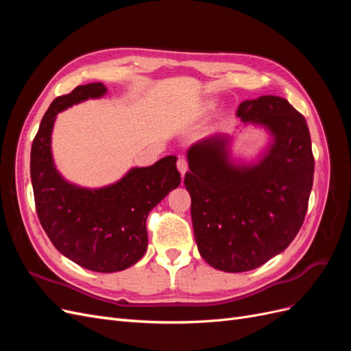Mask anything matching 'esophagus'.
I'll return each mask as SVG.
<instances>
[{
    "label": "esophagus",
    "mask_w": 351,
    "mask_h": 351,
    "mask_svg": "<svg viewBox=\"0 0 351 351\" xmlns=\"http://www.w3.org/2000/svg\"><path fill=\"white\" fill-rule=\"evenodd\" d=\"M177 168H178V171H180V174H182V177L186 174V171L189 169V165H187V161L184 158H180L178 161H177Z\"/></svg>",
    "instance_id": "esophagus-1"
}]
</instances>
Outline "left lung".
Listing matches in <instances>:
<instances>
[{"mask_svg":"<svg viewBox=\"0 0 351 351\" xmlns=\"http://www.w3.org/2000/svg\"><path fill=\"white\" fill-rule=\"evenodd\" d=\"M237 117L268 130V149L256 162H234L230 136L215 133L189 147L184 177L200 256L226 272L252 271L287 249L304 221L315 171L309 127L289 101L263 95L241 102Z\"/></svg>","mask_w":351,"mask_h":351,"instance_id":"left-lung-1","label":"left lung"}]
</instances>
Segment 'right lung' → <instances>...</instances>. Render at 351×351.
<instances>
[{"mask_svg": "<svg viewBox=\"0 0 351 351\" xmlns=\"http://www.w3.org/2000/svg\"><path fill=\"white\" fill-rule=\"evenodd\" d=\"M105 93L102 83H89L52 101L32 143L30 178L38 218L56 249L86 269L117 272L141 261L147 247L146 218L182 178L174 155L134 167L99 189L79 187L58 173L51 151L57 114Z\"/></svg>", "mask_w": 351, "mask_h": 351, "instance_id": "1", "label": "right lung"}]
</instances>
